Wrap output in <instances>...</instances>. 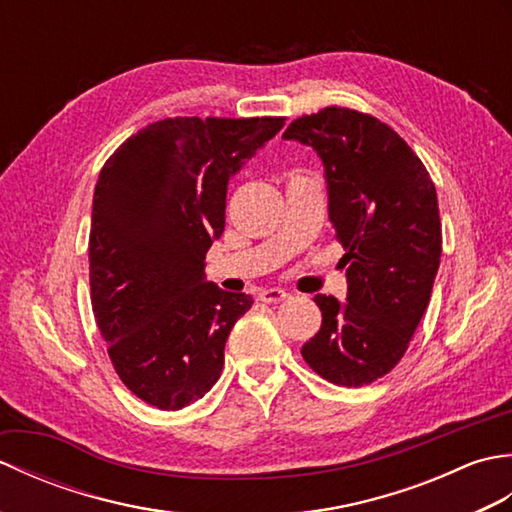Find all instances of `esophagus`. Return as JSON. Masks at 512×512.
<instances>
[{
  "label": "esophagus",
  "instance_id": "34e87169",
  "mask_svg": "<svg viewBox=\"0 0 512 512\" xmlns=\"http://www.w3.org/2000/svg\"><path fill=\"white\" fill-rule=\"evenodd\" d=\"M259 299L266 301V303H279V301L288 299V292L281 290V288H268V290L259 292Z\"/></svg>",
  "mask_w": 512,
  "mask_h": 512
}]
</instances>
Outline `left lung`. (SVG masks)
<instances>
[{
    "label": "left lung",
    "instance_id": "8db88e82",
    "mask_svg": "<svg viewBox=\"0 0 512 512\" xmlns=\"http://www.w3.org/2000/svg\"><path fill=\"white\" fill-rule=\"evenodd\" d=\"M284 138L323 162L347 266V301L314 297L323 321L301 356L330 383L363 387L398 365L429 306L442 255L436 187L405 140L363 112L325 107Z\"/></svg>",
    "mask_w": 512,
    "mask_h": 512
}]
</instances>
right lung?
<instances>
[{
  "instance_id": "right-lung-1",
  "label": "right lung",
  "mask_w": 512,
  "mask_h": 512,
  "mask_svg": "<svg viewBox=\"0 0 512 512\" xmlns=\"http://www.w3.org/2000/svg\"><path fill=\"white\" fill-rule=\"evenodd\" d=\"M286 118L178 116L127 138L92 202V310L116 374L147 405L176 411L209 391L224 345L253 306L204 275L224 233L226 187Z\"/></svg>"
}]
</instances>
